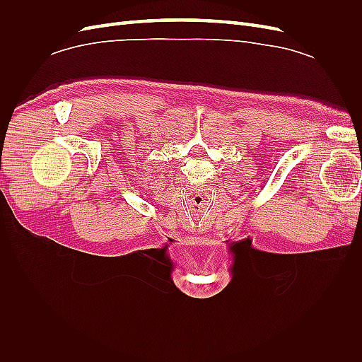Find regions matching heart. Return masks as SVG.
Listing matches in <instances>:
<instances>
[{
	"mask_svg": "<svg viewBox=\"0 0 362 362\" xmlns=\"http://www.w3.org/2000/svg\"><path fill=\"white\" fill-rule=\"evenodd\" d=\"M211 255H213V257H217V258L221 257V254H218V252H214V250H211Z\"/></svg>",
	"mask_w": 362,
	"mask_h": 362,
	"instance_id": "b5f03b06",
	"label": "heart"
}]
</instances>
